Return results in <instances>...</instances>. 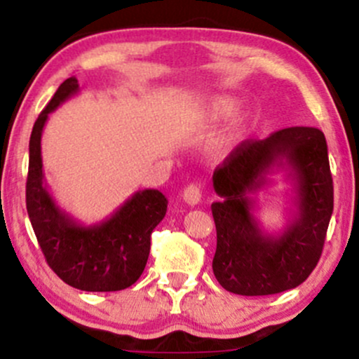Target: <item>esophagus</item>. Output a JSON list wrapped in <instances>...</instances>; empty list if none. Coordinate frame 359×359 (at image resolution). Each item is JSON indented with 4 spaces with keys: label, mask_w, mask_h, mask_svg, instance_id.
<instances>
[{
    "label": "esophagus",
    "mask_w": 359,
    "mask_h": 359,
    "mask_svg": "<svg viewBox=\"0 0 359 359\" xmlns=\"http://www.w3.org/2000/svg\"><path fill=\"white\" fill-rule=\"evenodd\" d=\"M183 198L188 205H196L202 200V191H200L198 184H188L183 191Z\"/></svg>",
    "instance_id": "esophagus-1"
}]
</instances>
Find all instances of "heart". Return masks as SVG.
<instances>
[{
  "mask_svg": "<svg viewBox=\"0 0 359 359\" xmlns=\"http://www.w3.org/2000/svg\"><path fill=\"white\" fill-rule=\"evenodd\" d=\"M238 106H240L238 99L231 97V95H214V97H210L209 101L203 104L202 109H200V121L207 126L219 125L221 121H224V119L233 116V114L238 111ZM241 128H243L241 119H236V121L226 130L224 135L219 138L217 144H215V149L221 150V149H226L227 145L233 144V142L240 137Z\"/></svg>",
  "mask_w": 359,
  "mask_h": 359,
  "instance_id": "obj_1",
  "label": "heart"
}]
</instances>
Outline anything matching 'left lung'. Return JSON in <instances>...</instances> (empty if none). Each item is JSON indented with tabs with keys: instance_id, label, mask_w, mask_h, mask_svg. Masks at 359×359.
Returning <instances> with one entry per match:
<instances>
[{
	"instance_id": "8db88e82",
	"label": "left lung",
	"mask_w": 359,
	"mask_h": 359,
	"mask_svg": "<svg viewBox=\"0 0 359 359\" xmlns=\"http://www.w3.org/2000/svg\"><path fill=\"white\" fill-rule=\"evenodd\" d=\"M286 170L293 187L288 224L267 233L255 217L252 194ZM221 198L210 205L217 231L212 271L226 291L267 296L306 280L317 267L334 210L325 135L311 126L279 130L265 140H245L212 176Z\"/></svg>"
}]
</instances>
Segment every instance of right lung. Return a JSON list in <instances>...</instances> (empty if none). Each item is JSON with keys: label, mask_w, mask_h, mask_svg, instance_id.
Here are the masks:
<instances>
[{"label": "right lung", "mask_w": 359, "mask_h": 359, "mask_svg": "<svg viewBox=\"0 0 359 359\" xmlns=\"http://www.w3.org/2000/svg\"><path fill=\"white\" fill-rule=\"evenodd\" d=\"M75 76L65 80L34 123L29 142L27 212L46 262L61 280L90 292L121 291L137 283L150 252V234L164 219L168 198L140 190L97 224L86 226L49 194L42 169L41 138L49 114L79 94Z\"/></svg>", "instance_id": "obj_1"}]
</instances>
